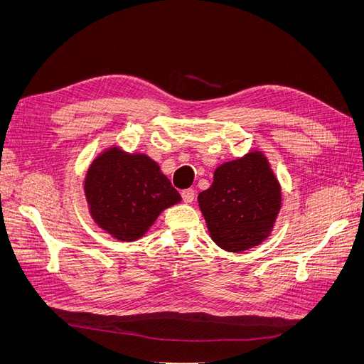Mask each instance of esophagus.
Wrapping results in <instances>:
<instances>
[{
  "instance_id": "obj_1",
  "label": "esophagus",
  "mask_w": 364,
  "mask_h": 364,
  "mask_svg": "<svg viewBox=\"0 0 364 364\" xmlns=\"http://www.w3.org/2000/svg\"><path fill=\"white\" fill-rule=\"evenodd\" d=\"M181 196H182V199H183L185 203H193L194 197H196V191L193 188H188V190H183L181 193Z\"/></svg>"
}]
</instances>
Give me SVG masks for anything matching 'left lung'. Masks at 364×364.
Listing matches in <instances>:
<instances>
[{
    "instance_id": "obj_1",
    "label": "left lung",
    "mask_w": 364,
    "mask_h": 364,
    "mask_svg": "<svg viewBox=\"0 0 364 364\" xmlns=\"http://www.w3.org/2000/svg\"><path fill=\"white\" fill-rule=\"evenodd\" d=\"M197 200L214 243L238 253L270 235L282 197L267 158L250 151L217 167L213 185Z\"/></svg>"
}]
</instances>
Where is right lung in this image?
Returning <instances> with one entry per match:
<instances>
[{"label": "right lung", "instance_id": "right-lung-1", "mask_svg": "<svg viewBox=\"0 0 364 364\" xmlns=\"http://www.w3.org/2000/svg\"><path fill=\"white\" fill-rule=\"evenodd\" d=\"M85 196L98 228L119 241L141 238L165 208L181 202V194L155 161L119 147L107 149L92 161Z\"/></svg>", "mask_w": 364, "mask_h": 364}]
</instances>
